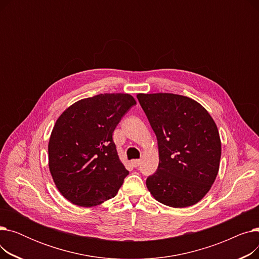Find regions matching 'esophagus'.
<instances>
[{"label": "esophagus", "mask_w": 259, "mask_h": 259, "mask_svg": "<svg viewBox=\"0 0 259 259\" xmlns=\"http://www.w3.org/2000/svg\"><path fill=\"white\" fill-rule=\"evenodd\" d=\"M141 159H133L132 161H131V164H132V166L133 167H135V168H137V167H139L140 165H141Z\"/></svg>", "instance_id": "obj_1"}]
</instances>
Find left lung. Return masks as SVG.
<instances>
[{
    "instance_id": "obj_1",
    "label": "left lung",
    "mask_w": 259,
    "mask_h": 259,
    "mask_svg": "<svg viewBox=\"0 0 259 259\" xmlns=\"http://www.w3.org/2000/svg\"><path fill=\"white\" fill-rule=\"evenodd\" d=\"M158 145L157 170L146 181L166 206H193L205 196L220 169L222 143L215 121L196 101L173 93L138 94Z\"/></svg>"
}]
</instances>
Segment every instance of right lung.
Segmentation results:
<instances>
[{"label": "right lung", "instance_id": "right-lung-1", "mask_svg": "<svg viewBox=\"0 0 259 259\" xmlns=\"http://www.w3.org/2000/svg\"><path fill=\"white\" fill-rule=\"evenodd\" d=\"M137 104L127 93L80 100L61 114L48 144L49 170L61 194L76 206H98L116 195L129 171L112 134Z\"/></svg>", "mask_w": 259, "mask_h": 259}]
</instances>
